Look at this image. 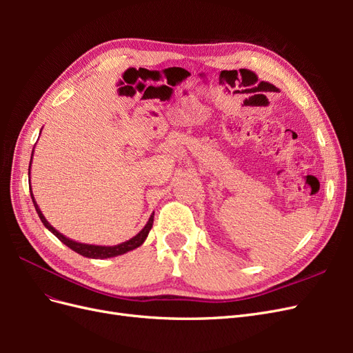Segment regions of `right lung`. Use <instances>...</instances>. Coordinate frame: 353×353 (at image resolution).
I'll return each instance as SVG.
<instances>
[{"label":"right lung","instance_id":"1","mask_svg":"<svg viewBox=\"0 0 353 353\" xmlns=\"http://www.w3.org/2000/svg\"><path fill=\"white\" fill-rule=\"evenodd\" d=\"M32 157H34V150H32V156H30V162H29V178H30V165H32ZM30 183V179H29ZM30 188V185H29ZM32 190V188H30ZM30 197H32V201H34V206L37 209V213L38 216L41 219V222L44 223V227L51 231L54 236L63 243L66 244L69 249H72L73 252H77L82 256H85V258H90V259H108V258H114V256H119V254H123L126 252H131L137 248H140V245L145 241L148 232H150L152 227H153V219H154V212L150 215V218H148L147 223L144 225V228L137 234V236H134L132 239L126 240L121 244H114V245H99V244H87V243H79V241H74L66 236H63L61 232H59L54 227L51 225V223L46 219V216L42 215V212L38 206V203L35 201V197H34V193L30 191Z\"/></svg>","mask_w":353,"mask_h":353}]
</instances>
